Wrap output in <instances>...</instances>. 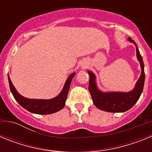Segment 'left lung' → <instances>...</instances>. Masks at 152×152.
<instances>
[{"instance_id":"left-lung-1","label":"left lung","mask_w":152,"mask_h":152,"mask_svg":"<svg viewBox=\"0 0 152 152\" xmlns=\"http://www.w3.org/2000/svg\"><path fill=\"white\" fill-rule=\"evenodd\" d=\"M131 42H135L129 38ZM136 55L139 59L142 68V73L139 79L138 80L135 88L132 91L128 93L113 92V93H103L100 91L96 88L95 84V76L91 72H88L90 76L89 89L91 95L92 96L94 104L98 109L102 110L111 113H121L129 110V109L135 105L140 97L142 92L143 91L145 83V71L144 63L142 60V56L140 55L139 49L136 47Z\"/></svg>"}]
</instances>
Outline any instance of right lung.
<instances>
[{"instance_id":"add662e5","label":"right lung","mask_w":152,"mask_h":152,"mask_svg":"<svg viewBox=\"0 0 152 152\" xmlns=\"http://www.w3.org/2000/svg\"><path fill=\"white\" fill-rule=\"evenodd\" d=\"M75 75V73H73L70 75L67 79L64 88L60 93V94L51 100H32V99L23 97L20 94H19L18 92L16 91L9 76H8V80H9V85H10L12 94L21 107L33 113L45 115V114H51L58 112L64 107V106L65 105V100L67 99L68 91H69L70 84Z\"/></svg>"}]
</instances>
